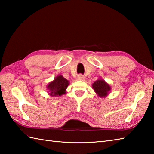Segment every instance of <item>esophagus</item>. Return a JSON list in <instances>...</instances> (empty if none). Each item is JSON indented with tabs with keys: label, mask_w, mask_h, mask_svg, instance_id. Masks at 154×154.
Returning <instances> with one entry per match:
<instances>
[{
	"label": "esophagus",
	"mask_w": 154,
	"mask_h": 154,
	"mask_svg": "<svg viewBox=\"0 0 154 154\" xmlns=\"http://www.w3.org/2000/svg\"><path fill=\"white\" fill-rule=\"evenodd\" d=\"M84 79H85V77L83 76V75H81V74L79 75H78V76H77V79H78V80L83 81V80H84Z\"/></svg>",
	"instance_id": "obj_1"
}]
</instances>
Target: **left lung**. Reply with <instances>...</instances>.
I'll return each mask as SVG.
<instances>
[{
	"instance_id": "obj_1",
	"label": "left lung",
	"mask_w": 154,
	"mask_h": 154,
	"mask_svg": "<svg viewBox=\"0 0 154 154\" xmlns=\"http://www.w3.org/2000/svg\"><path fill=\"white\" fill-rule=\"evenodd\" d=\"M92 86L94 92L97 94L98 96L101 98L106 97L111 89L109 85L102 79H99L94 81Z\"/></svg>"
}]
</instances>
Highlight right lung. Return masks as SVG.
<instances>
[{
	"label": "right lung",
	"instance_id": "add662e5",
	"mask_svg": "<svg viewBox=\"0 0 154 154\" xmlns=\"http://www.w3.org/2000/svg\"><path fill=\"white\" fill-rule=\"evenodd\" d=\"M69 81L60 75L55 78V79L48 85L47 89L49 94L51 97L61 96L66 93V89L69 85Z\"/></svg>",
	"mask_w": 154,
	"mask_h": 154
}]
</instances>
